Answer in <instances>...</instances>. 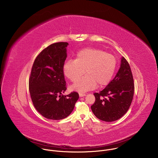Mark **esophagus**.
<instances>
[{"instance_id":"obj_1","label":"esophagus","mask_w":158,"mask_h":158,"mask_svg":"<svg viewBox=\"0 0 158 158\" xmlns=\"http://www.w3.org/2000/svg\"><path fill=\"white\" fill-rule=\"evenodd\" d=\"M85 96V93H79V96L80 97H83V96Z\"/></svg>"}]
</instances>
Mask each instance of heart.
I'll list each match as a JSON object with an SVG mask.
<instances>
[{"mask_svg":"<svg viewBox=\"0 0 158 158\" xmlns=\"http://www.w3.org/2000/svg\"><path fill=\"white\" fill-rule=\"evenodd\" d=\"M116 63L113 55L99 49L84 48L77 52L76 60L65 62L63 71L66 77L76 82L85 70L86 75L72 86L73 89L82 93L94 89L97 85H107L114 74Z\"/></svg>","mask_w":158,"mask_h":158,"instance_id":"obj_1","label":"heart"}]
</instances>
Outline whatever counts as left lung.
Wrapping results in <instances>:
<instances>
[{"label": "left lung", "instance_id": "left-lung-1", "mask_svg": "<svg viewBox=\"0 0 158 158\" xmlns=\"http://www.w3.org/2000/svg\"><path fill=\"white\" fill-rule=\"evenodd\" d=\"M134 84L130 65L123 57L120 69L115 77L101 92L94 94L91 106L94 114L106 122L116 121L128 110L132 102Z\"/></svg>", "mask_w": 158, "mask_h": 158}]
</instances>
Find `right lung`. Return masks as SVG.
Here are the masks:
<instances>
[{"instance_id":"obj_1","label":"right lung","mask_w":158,"mask_h":158,"mask_svg":"<svg viewBox=\"0 0 158 158\" xmlns=\"http://www.w3.org/2000/svg\"><path fill=\"white\" fill-rule=\"evenodd\" d=\"M67 42L52 44L36 57L30 74L29 87L34 106L47 119L60 120L68 116L79 99L77 92L64 96L67 89L63 67Z\"/></svg>"}]
</instances>
